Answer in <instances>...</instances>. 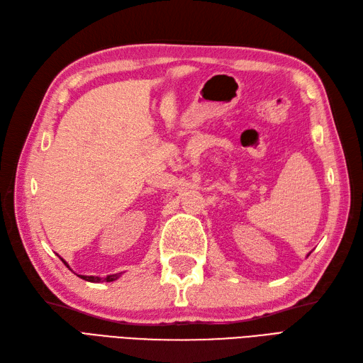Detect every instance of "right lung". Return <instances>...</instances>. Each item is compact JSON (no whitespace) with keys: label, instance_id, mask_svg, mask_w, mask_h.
<instances>
[{"label":"right lung","instance_id":"1","mask_svg":"<svg viewBox=\"0 0 363 363\" xmlns=\"http://www.w3.org/2000/svg\"><path fill=\"white\" fill-rule=\"evenodd\" d=\"M62 259V257H60ZM62 262L65 263V265H67L68 268H69V265L67 262H65L63 259H62ZM121 274L123 272H118V274H112V276H107V277H95V276H79L80 279H83V280H86V281H92V283H100V281H115V280H118L119 277H121Z\"/></svg>","mask_w":363,"mask_h":363}]
</instances>
